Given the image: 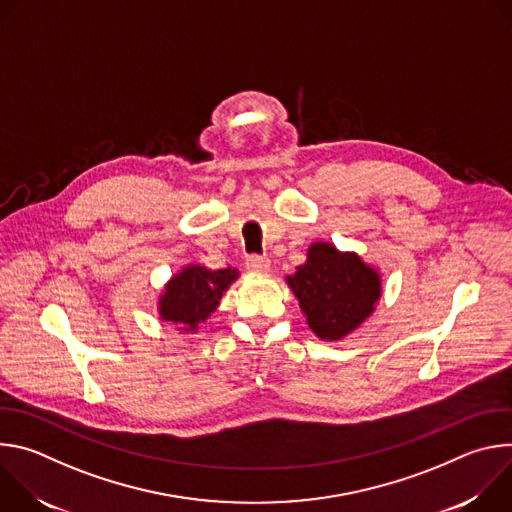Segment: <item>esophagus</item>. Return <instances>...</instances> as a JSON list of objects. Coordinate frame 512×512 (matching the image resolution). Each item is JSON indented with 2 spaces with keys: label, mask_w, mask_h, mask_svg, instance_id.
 Here are the masks:
<instances>
[{
  "label": "esophagus",
  "mask_w": 512,
  "mask_h": 512,
  "mask_svg": "<svg viewBox=\"0 0 512 512\" xmlns=\"http://www.w3.org/2000/svg\"><path fill=\"white\" fill-rule=\"evenodd\" d=\"M247 269L253 273H265L269 269V259L261 257V255H249L245 261Z\"/></svg>",
  "instance_id": "esophagus-1"
}]
</instances>
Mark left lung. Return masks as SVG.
Returning a JSON list of instances; mask_svg holds the SVG:
<instances>
[{"mask_svg":"<svg viewBox=\"0 0 512 512\" xmlns=\"http://www.w3.org/2000/svg\"><path fill=\"white\" fill-rule=\"evenodd\" d=\"M300 302L310 330L326 342H338L373 312L383 294L381 273L354 251L332 243H312L306 263L285 277Z\"/></svg>","mask_w":512,"mask_h":512,"instance_id":"left-lung-1","label":"left lung"}]
</instances>
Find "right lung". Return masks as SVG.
<instances>
[{
    "label": "right lung",
    "mask_w": 512,
    "mask_h": 512,
    "mask_svg": "<svg viewBox=\"0 0 512 512\" xmlns=\"http://www.w3.org/2000/svg\"><path fill=\"white\" fill-rule=\"evenodd\" d=\"M239 277L233 267L208 269L198 263L182 267L164 285L158 298V314L164 322L176 324L180 332H196L216 310L225 291Z\"/></svg>",
    "instance_id": "right-lung-1"
}]
</instances>
